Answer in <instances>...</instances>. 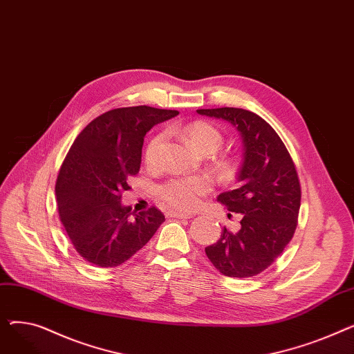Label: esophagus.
<instances>
[{"label": "esophagus", "mask_w": 354, "mask_h": 354, "mask_svg": "<svg viewBox=\"0 0 354 354\" xmlns=\"http://www.w3.org/2000/svg\"><path fill=\"white\" fill-rule=\"evenodd\" d=\"M167 216L169 218H179V219H189L192 218V214H185V212H169L167 214Z\"/></svg>", "instance_id": "esophagus-1"}]
</instances>
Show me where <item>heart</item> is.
Masks as SVG:
<instances>
[{
    "label": "heart",
    "mask_w": 354,
    "mask_h": 354,
    "mask_svg": "<svg viewBox=\"0 0 354 354\" xmlns=\"http://www.w3.org/2000/svg\"><path fill=\"white\" fill-rule=\"evenodd\" d=\"M182 138L198 153H212L222 145V133L219 130L202 120L191 122L179 129ZM165 143V135L158 133L149 140L145 149V160L147 165H156ZM211 188L209 180L202 176H175L160 185L159 196L178 211H189L198 207L202 196Z\"/></svg>",
    "instance_id": "b5f03b06"
}]
</instances>
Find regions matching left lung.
I'll use <instances>...</instances> for the list:
<instances>
[{
	"mask_svg": "<svg viewBox=\"0 0 354 354\" xmlns=\"http://www.w3.org/2000/svg\"><path fill=\"white\" fill-rule=\"evenodd\" d=\"M196 111L231 123L244 146L239 187L216 198L241 215V228H224L216 243L205 248L207 257L227 277H254L274 263L294 235L301 201L299 175L286 145L263 118L236 107Z\"/></svg>",
	"mask_w": 354,
	"mask_h": 354,
	"instance_id": "obj_1",
	"label": "left lung"
}]
</instances>
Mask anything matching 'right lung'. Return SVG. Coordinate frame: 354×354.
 I'll list each match as a JSON object with an SVG mask.
<instances>
[{
  "label": "right lung",
  "instance_id": "1",
  "mask_svg": "<svg viewBox=\"0 0 354 354\" xmlns=\"http://www.w3.org/2000/svg\"><path fill=\"white\" fill-rule=\"evenodd\" d=\"M178 115L151 106L113 109L91 120L73 142L55 182V198L71 244L86 261L103 268L123 264L165 221L155 207L132 214L120 199L130 189L129 178L140 169L145 135Z\"/></svg>",
  "mask_w": 354,
  "mask_h": 354
}]
</instances>
